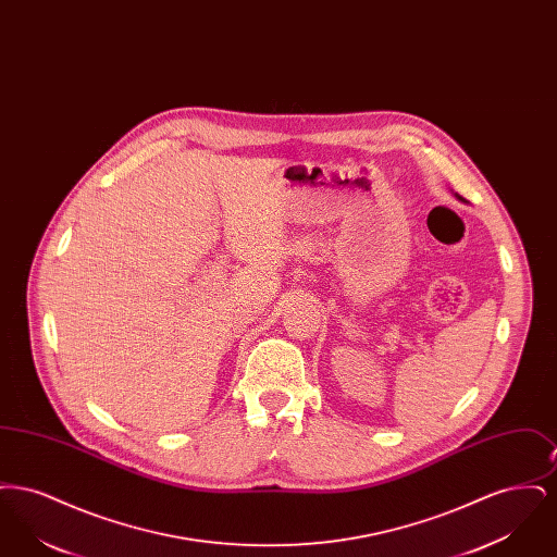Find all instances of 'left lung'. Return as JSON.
<instances>
[{
    "mask_svg": "<svg viewBox=\"0 0 557 557\" xmlns=\"http://www.w3.org/2000/svg\"><path fill=\"white\" fill-rule=\"evenodd\" d=\"M455 196H457V198H459V200H463V198H461V196H459V194H455Z\"/></svg>",
    "mask_w": 557,
    "mask_h": 557,
    "instance_id": "left-lung-1",
    "label": "left lung"
}]
</instances>
